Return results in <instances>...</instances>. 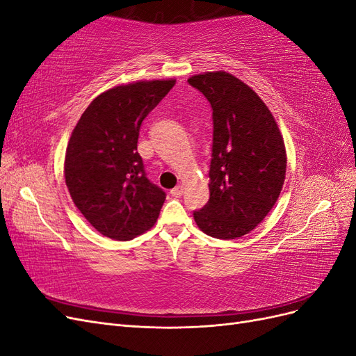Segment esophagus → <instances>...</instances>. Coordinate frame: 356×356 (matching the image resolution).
<instances>
[{"label": "esophagus", "instance_id": "obj_1", "mask_svg": "<svg viewBox=\"0 0 356 356\" xmlns=\"http://www.w3.org/2000/svg\"><path fill=\"white\" fill-rule=\"evenodd\" d=\"M182 191H184V187H182V186L179 184V186H177L175 188H172V190H170V195L174 196V197H181Z\"/></svg>", "mask_w": 356, "mask_h": 356}]
</instances>
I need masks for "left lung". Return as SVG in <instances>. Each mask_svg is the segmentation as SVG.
I'll return each mask as SVG.
<instances>
[{"instance_id": "1", "label": "left lung", "mask_w": 356, "mask_h": 356, "mask_svg": "<svg viewBox=\"0 0 356 356\" xmlns=\"http://www.w3.org/2000/svg\"><path fill=\"white\" fill-rule=\"evenodd\" d=\"M188 83L212 106L211 197L195 211L197 227L217 239L250 233L272 211L286 174L284 136L268 106L233 74H196Z\"/></svg>"}]
</instances>
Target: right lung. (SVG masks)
<instances>
[{"label": "right lung", "instance_id": "right-lung-1", "mask_svg": "<svg viewBox=\"0 0 356 356\" xmlns=\"http://www.w3.org/2000/svg\"><path fill=\"white\" fill-rule=\"evenodd\" d=\"M175 79L114 86L90 102L67 145L63 175L71 199L106 238L131 241L156 224L166 195L145 177L138 153L144 118Z\"/></svg>", "mask_w": 356, "mask_h": 356}]
</instances>
